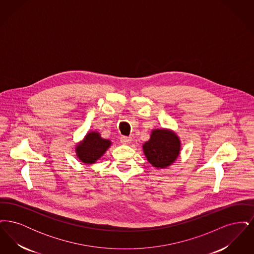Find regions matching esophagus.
<instances>
[{
	"instance_id": "1",
	"label": "esophagus",
	"mask_w": 254,
	"mask_h": 254,
	"mask_svg": "<svg viewBox=\"0 0 254 254\" xmlns=\"http://www.w3.org/2000/svg\"><path fill=\"white\" fill-rule=\"evenodd\" d=\"M131 142V138L130 137H126V136H122L121 137V143L124 145H127Z\"/></svg>"
}]
</instances>
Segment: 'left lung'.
Wrapping results in <instances>:
<instances>
[{"instance_id": "1", "label": "left lung", "mask_w": 254, "mask_h": 254, "mask_svg": "<svg viewBox=\"0 0 254 254\" xmlns=\"http://www.w3.org/2000/svg\"><path fill=\"white\" fill-rule=\"evenodd\" d=\"M181 150V141L178 135L171 129L156 128L150 138L143 145L146 160L156 169H166L178 158Z\"/></svg>"}]
</instances>
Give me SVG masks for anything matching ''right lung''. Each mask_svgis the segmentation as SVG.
Here are the masks:
<instances>
[{"label":"right lung","instance_id":"right-lung-1","mask_svg":"<svg viewBox=\"0 0 254 254\" xmlns=\"http://www.w3.org/2000/svg\"><path fill=\"white\" fill-rule=\"evenodd\" d=\"M111 145V141L104 139L98 131L86 133L83 141L75 147L76 155L85 165H92L102 157Z\"/></svg>","mask_w":254,"mask_h":254}]
</instances>
